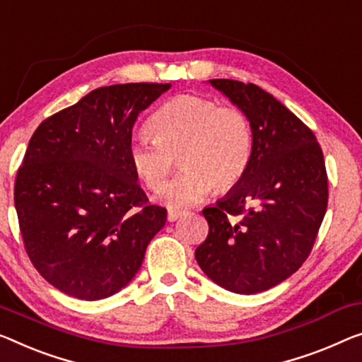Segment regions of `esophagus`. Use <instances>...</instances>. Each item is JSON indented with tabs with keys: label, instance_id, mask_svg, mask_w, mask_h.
I'll use <instances>...</instances> for the list:
<instances>
[{
	"label": "esophagus",
	"instance_id": "obj_1",
	"mask_svg": "<svg viewBox=\"0 0 362 362\" xmlns=\"http://www.w3.org/2000/svg\"><path fill=\"white\" fill-rule=\"evenodd\" d=\"M183 214H185V211H179V209H169V213H167V219H169L170 223H174V221L180 219Z\"/></svg>",
	"mask_w": 362,
	"mask_h": 362
}]
</instances>
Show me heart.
Returning <instances> with one entry per match:
<instances>
[{"mask_svg":"<svg viewBox=\"0 0 362 362\" xmlns=\"http://www.w3.org/2000/svg\"><path fill=\"white\" fill-rule=\"evenodd\" d=\"M148 128L154 139H132L128 163L144 187L158 190L177 158L182 170L159 193L167 206H192L213 188L229 190L249 169L252 127L237 107H219L208 97L195 94L177 95L154 112Z\"/></svg>","mask_w":362,"mask_h":362,"instance_id":"b5f03b06","label":"heart"}]
</instances>
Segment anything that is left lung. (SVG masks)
I'll use <instances>...</instances> for the list:
<instances>
[{
    "label": "left lung",
    "mask_w": 362,
    "mask_h": 362,
    "mask_svg": "<svg viewBox=\"0 0 362 362\" xmlns=\"http://www.w3.org/2000/svg\"><path fill=\"white\" fill-rule=\"evenodd\" d=\"M209 84L249 118L253 146L242 180L203 209L209 233L195 258L221 288L257 294L309 257L327 211L325 163L314 133L272 94L233 79Z\"/></svg>",
    "instance_id": "obj_1"
}]
</instances>
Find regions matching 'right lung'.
Returning <instances> with one entry per match:
<instances>
[{
  "label": "right lung",
  "instance_id": "obj_1",
  "mask_svg": "<svg viewBox=\"0 0 362 362\" xmlns=\"http://www.w3.org/2000/svg\"><path fill=\"white\" fill-rule=\"evenodd\" d=\"M170 84L94 89L43 120L14 185L30 262L62 293L99 300L122 291L141 267L165 208L148 204L128 163L136 118Z\"/></svg>",
  "mask_w": 362,
  "mask_h": 362
}]
</instances>
